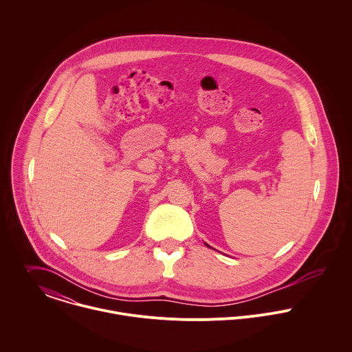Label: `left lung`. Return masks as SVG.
<instances>
[{"instance_id": "obj_1", "label": "left lung", "mask_w": 352, "mask_h": 352, "mask_svg": "<svg viewBox=\"0 0 352 352\" xmlns=\"http://www.w3.org/2000/svg\"><path fill=\"white\" fill-rule=\"evenodd\" d=\"M206 245H207V246H208V248H211V246H210V245H208V243H206Z\"/></svg>"}]
</instances>
